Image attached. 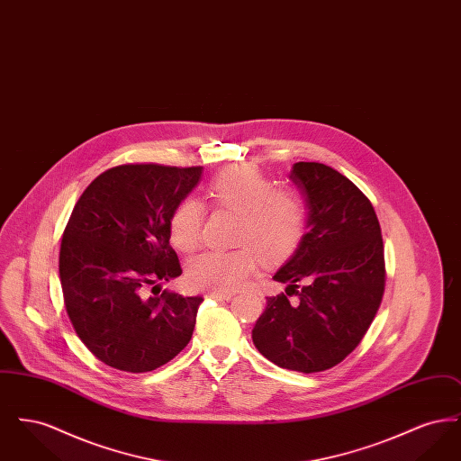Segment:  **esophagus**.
I'll return each mask as SVG.
<instances>
[{"instance_id": "esophagus-1", "label": "esophagus", "mask_w": 461, "mask_h": 461, "mask_svg": "<svg viewBox=\"0 0 461 461\" xmlns=\"http://www.w3.org/2000/svg\"><path fill=\"white\" fill-rule=\"evenodd\" d=\"M233 295L235 294H231V292H209L207 294L209 299H220V301H230Z\"/></svg>"}]
</instances>
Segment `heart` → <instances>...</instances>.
I'll return each mask as SVG.
<instances>
[{
	"instance_id": "obj_1",
	"label": "heart",
	"mask_w": 461,
	"mask_h": 461,
	"mask_svg": "<svg viewBox=\"0 0 461 461\" xmlns=\"http://www.w3.org/2000/svg\"><path fill=\"white\" fill-rule=\"evenodd\" d=\"M209 195L240 216L237 250H207L186 267L192 288L235 292L254 273L256 263H276L294 252L304 233V207L294 194L273 190L258 169L233 167L221 173L209 186ZM203 207L195 198L183 200L171 218V240L183 252L200 243Z\"/></svg>"
}]
</instances>
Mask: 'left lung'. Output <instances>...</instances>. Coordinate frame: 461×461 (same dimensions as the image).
Listing matches in <instances>:
<instances>
[{"mask_svg":"<svg viewBox=\"0 0 461 461\" xmlns=\"http://www.w3.org/2000/svg\"><path fill=\"white\" fill-rule=\"evenodd\" d=\"M288 179L304 200L307 233L275 273L285 294L266 299L252 340L280 368L323 372L372 325L385 286L384 241L370 200L346 176L297 162Z\"/></svg>","mask_w":461,"mask_h":461,"instance_id":"left-lung-1","label":"left lung"}]
</instances>
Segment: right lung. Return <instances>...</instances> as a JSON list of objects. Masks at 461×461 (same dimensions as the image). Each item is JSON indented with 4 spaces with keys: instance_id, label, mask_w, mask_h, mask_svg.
<instances>
[{
    "instance_id": "add662e5",
    "label": "right lung",
    "mask_w": 461,
    "mask_h": 461,
    "mask_svg": "<svg viewBox=\"0 0 461 461\" xmlns=\"http://www.w3.org/2000/svg\"><path fill=\"white\" fill-rule=\"evenodd\" d=\"M200 179L202 167L119 166L74 205L59 266L67 314L83 344L115 370L152 372L192 339L203 299L147 290L181 275L169 224Z\"/></svg>"
}]
</instances>
